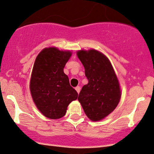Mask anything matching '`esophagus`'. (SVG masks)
I'll list each match as a JSON object with an SVG mask.
<instances>
[{
	"mask_svg": "<svg viewBox=\"0 0 154 154\" xmlns=\"http://www.w3.org/2000/svg\"><path fill=\"white\" fill-rule=\"evenodd\" d=\"M75 90H76V91L77 92V93L79 94V92H80V90H81V88L79 86H77L75 88Z\"/></svg>",
	"mask_w": 154,
	"mask_h": 154,
	"instance_id": "1",
	"label": "esophagus"
}]
</instances>
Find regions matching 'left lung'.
Here are the masks:
<instances>
[{
  "label": "left lung",
  "mask_w": 154,
  "mask_h": 154,
  "mask_svg": "<svg viewBox=\"0 0 154 154\" xmlns=\"http://www.w3.org/2000/svg\"><path fill=\"white\" fill-rule=\"evenodd\" d=\"M77 54L88 79L78 100L88 118L100 120L112 112L120 101L121 91L117 76L110 60L97 50H81Z\"/></svg>",
  "instance_id": "1"
}]
</instances>
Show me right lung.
<instances>
[{"label":"right lung","mask_w":154,"mask_h":154,"mask_svg":"<svg viewBox=\"0 0 154 154\" xmlns=\"http://www.w3.org/2000/svg\"><path fill=\"white\" fill-rule=\"evenodd\" d=\"M72 53L56 47L45 48L35 60L30 80V91L38 110L50 119L65 116L68 105L78 94L70 86L64 68Z\"/></svg>","instance_id":"obj_1"}]
</instances>
